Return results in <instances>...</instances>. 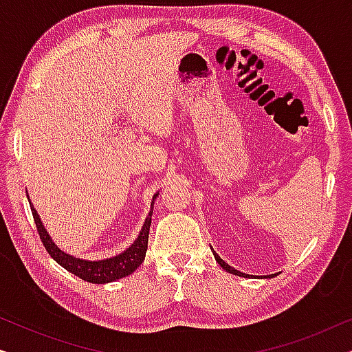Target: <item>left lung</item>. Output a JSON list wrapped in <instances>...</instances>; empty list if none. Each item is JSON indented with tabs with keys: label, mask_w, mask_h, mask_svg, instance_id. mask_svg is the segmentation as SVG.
Returning <instances> with one entry per match:
<instances>
[{
	"label": "left lung",
	"mask_w": 352,
	"mask_h": 352,
	"mask_svg": "<svg viewBox=\"0 0 352 352\" xmlns=\"http://www.w3.org/2000/svg\"><path fill=\"white\" fill-rule=\"evenodd\" d=\"M213 254H214V259H216V261H218L219 266L223 267L226 272H229V274H234V276H239V277H250L248 274H245V272H240V271H237V269H234L232 266H229V264L226 263L224 259H221V256H219V254L216 253V252H213ZM267 277H274V274H272V276H264V278H267Z\"/></svg>",
	"instance_id": "1"
}]
</instances>
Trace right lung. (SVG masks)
<instances>
[{
    "mask_svg": "<svg viewBox=\"0 0 352 352\" xmlns=\"http://www.w3.org/2000/svg\"><path fill=\"white\" fill-rule=\"evenodd\" d=\"M157 197H158V192L153 195L152 204H151V211H148L147 218H146V221H144L142 229H141V232H139L138 239L134 240V242L129 245L124 252L115 254V256H112V258L98 259V261L76 258V256H72V254H69V253L62 252V250L54 243V240L51 239V235L47 234L45 226H43L40 214H38L36 210L33 208L32 201H30V208H32L33 219H35V224H36L38 234H40L41 242H43V245H45L46 252L51 254V258L54 259L57 264H60V266L67 269L69 272L75 274L76 277L83 278L85 282L109 283V282H115V280H118V278L129 276V274H133L142 264L144 258H146V252H147L148 230H151L153 204H155Z\"/></svg>",
    "mask_w": 352,
    "mask_h": 352,
    "instance_id": "right-lung-1",
    "label": "right lung"
}]
</instances>
